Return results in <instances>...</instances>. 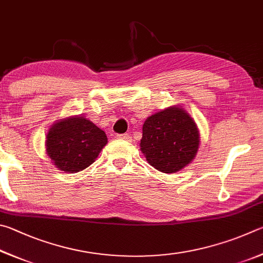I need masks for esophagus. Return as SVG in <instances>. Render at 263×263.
Returning a JSON list of instances; mask_svg holds the SVG:
<instances>
[{"label":"esophagus","mask_w":263,"mask_h":263,"mask_svg":"<svg viewBox=\"0 0 263 263\" xmlns=\"http://www.w3.org/2000/svg\"><path fill=\"white\" fill-rule=\"evenodd\" d=\"M117 137L120 140H124V141H130V139H132L129 134H119Z\"/></svg>","instance_id":"esophagus-1"}]
</instances>
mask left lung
<instances>
[{"label": "left lung", "instance_id": "8db88e82", "mask_svg": "<svg viewBox=\"0 0 263 263\" xmlns=\"http://www.w3.org/2000/svg\"><path fill=\"white\" fill-rule=\"evenodd\" d=\"M141 151L151 166L163 173H176L195 158L200 132L190 113L173 105L145 120L142 128Z\"/></svg>", "mask_w": 263, "mask_h": 263}]
</instances>
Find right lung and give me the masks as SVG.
Wrapping results in <instances>:
<instances>
[{
	"instance_id": "right-lung-1",
	"label": "right lung",
	"mask_w": 263,
	"mask_h": 263,
	"mask_svg": "<svg viewBox=\"0 0 263 263\" xmlns=\"http://www.w3.org/2000/svg\"><path fill=\"white\" fill-rule=\"evenodd\" d=\"M107 144L105 132L81 115L58 120L46 135V154L54 166L66 173L83 171Z\"/></svg>"
}]
</instances>
